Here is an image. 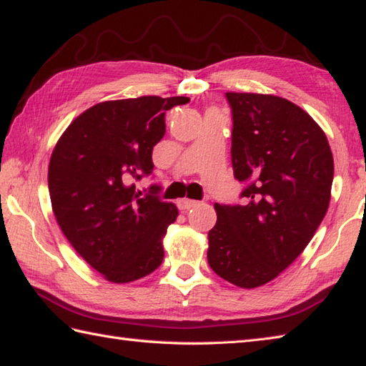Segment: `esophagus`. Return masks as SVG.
I'll return each mask as SVG.
<instances>
[{"label": "esophagus", "mask_w": 366, "mask_h": 366, "mask_svg": "<svg viewBox=\"0 0 366 366\" xmlns=\"http://www.w3.org/2000/svg\"><path fill=\"white\" fill-rule=\"evenodd\" d=\"M197 204H198V201H195V199H189V198H184V199L179 201V209H181V211H189V209L195 207Z\"/></svg>", "instance_id": "34e87169"}]
</instances>
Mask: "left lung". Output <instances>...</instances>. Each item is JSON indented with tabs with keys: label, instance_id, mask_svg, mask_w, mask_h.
Wrapping results in <instances>:
<instances>
[{
	"label": "left lung",
	"instance_id": "8db88e82",
	"mask_svg": "<svg viewBox=\"0 0 366 366\" xmlns=\"http://www.w3.org/2000/svg\"><path fill=\"white\" fill-rule=\"evenodd\" d=\"M231 162L245 182L242 204H219L207 261L245 290L266 285L305 250L330 203L333 155L327 137L283 97L227 92Z\"/></svg>",
	"mask_w": 366,
	"mask_h": 366
}]
</instances>
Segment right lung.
I'll use <instances>...</instances> for the list:
<instances>
[{
	"instance_id": "obj_1",
	"label": "right lung",
	"mask_w": 366,
	"mask_h": 366,
	"mask_svg": "<svg viewBox=\"0 0 366 366\" xmlns=\"http://www.w3.org/2000/svg\"><path fill=\"white\" fill-rule=\"evenodd\" d=\"M189 100L143 96L100 102L75 118L54 146L49 165L53 214L76 253L108 282H135L163 261L162 239L177 207L142 197L130 182L152 173L165 113Z\"/></svg>"
}]
</instances>
